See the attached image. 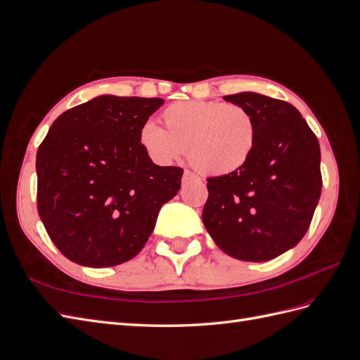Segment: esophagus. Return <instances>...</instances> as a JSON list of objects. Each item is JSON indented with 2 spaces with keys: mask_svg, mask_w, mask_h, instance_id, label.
Instances as JSON below:
<instances>
[{
  "mask_svg": "<svg viewBox=\"0 0 360 360\" xmlns=\"http://www.w3.org/2000/svg\"><path fill=\"white\" fill-rule=\"evenodd\" d=\"M195 179H197V176H195L193 172H191V171H188V169L183 172V183L191 181V180H195Z\"/></svg>",
  "mask_w": 360,
  "mask_h": 360,
  "instance_id": "34e87169",
  "label": "esophagus"
}]
</instances>
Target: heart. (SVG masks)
Segmentation results:
<instances>
[{
	"instance_id": "1",
	"label": "heart",
	"mask_w": 360,
	"mask_h": 360,
	"mask_svg": "<svg viewBox=\"0 0 360 360\" xmlns=\"http://www.w3.org/2000/svg\"><path fill=\"white\" fill-rule=\"evenodd\" d=\"M160 118L165 129L147 122L139 144L160 165L179 160L188 148L193 169L221 177L242 169L252 156L257 127L243 106L214 101H183L167 106Z\"/></svg>"
}]
</instances>
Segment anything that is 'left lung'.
<instances>
[{
    "label": "left lung",
    "mask_w": 360,
    "mask_h": 360,
    "mask_svg": "<svg viewBox=\"0 0 360 360\" xmlns=\"http://www.w3.org/2000/svg\"><path fill=\"white\" fill-rule=\"evenodd\" d=\"M252 115V156L236 172L207 179L202 222L225 254L269 261L307 234L321 195L320 144L288 102L245 91L224 96Z\"/></svg>",
    "instance_id": "1"
}]
</instances>
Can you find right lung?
I'll return each mask as SVG.
<instances>
[{
	"label": "right lung",
	"instance_id": "1",
	"mask_svg": "<svg viewBox=\"0 0 360 360\" xmlns=\"http://www.w3.org/2000/svg\"><path fill=\"white\" fill-rule=\"evenodd\" d=\"M159 97L111 94L63 112L37 150V210L51 240L76 264L111 267L134 258L176 197L183 169L159 167L139 130Z\"/></svg>",
	"mask_w": 360,
	"mask_h": 360
}]
</instances>
